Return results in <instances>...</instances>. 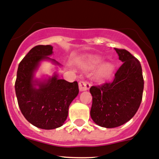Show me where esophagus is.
<instances>
[{
  "label": "esophagus",
  "mask_w": 159,
  "mask_h": 159,
  "mask_svg": "<svg viewBox=\"0 0 159 159\" xmlns=\"http://www.w3.org/2000/svg\"><path fill=\"white\" fill-rule=\"evenodd\" d=\"M78 86H79L80 91H87L91 88V84L88 81H81L78 83Z\"/></svg>",
  "instance_id": "esophagus-1"
}]
</instances>
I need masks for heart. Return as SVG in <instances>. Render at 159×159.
Returning <instances> with one entry per match:
<instances>
[{
  "instance_id": "obj_1",
  "label": "heart",
  "mask_w": 159,
  "mask_h": 159,
  "mask_svg": "<svg viewBox=\"0 0 159 159\" xmlns=\"http://www.w3.org/2000/svg\"><path fill=\"white\" fill-rule=\"evenodd\" d=\"M101 62V58L99 57H93L91 59L90 61L89 65H88V67L90 68H93V67L98 66L100 63ZM112 69H113V67L110 64H106L104 66L101 67V68L100 69L99 72H98V75H99L100 78H106L109 75L110 73H111Z\"/></svg>"
}]
</instances>
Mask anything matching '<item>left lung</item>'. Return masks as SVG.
I'll list each match as a JSON object with an SVG mask.
<instances>
[{
    "instance_id": "8db88e82",
    "label": "left lung",
    "mask_w": 159,
    "mask_h": 159,
    "mask_svg": "<svg viewBox=\"0 0 159 159\" xmlns=\"http://www.w3.org/2000/svg\"><path fill=\"white\" fill-rule=\"evenodd\" d=\"M114 49L123 62L114 78L90 88L91 116L96 124L105 128L117 127L133 117L142 102L144 88L139 61L127 50Z\"/></svg>"
}]
</instances>
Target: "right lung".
Returning a JSON list of instances; mask_svg holds the SVG:
<instances>
[{
  "mask_svg": "<svg viewBox=\"0 0 159 159\" xmlns=\"http://www.w3.org/2000/svg\"><path fill=\"white\" fill-rule=\"evenodd\" d=\"M52 49L50 45L33 47L20 62L15 81L21 113L31 124L43 129H53L64 124L68 107L79 92L77 81L58 79L57 75L43 81L33 80V73L39 62L50 59L48 56L52 54ZM51 60L58 64L55 59Z\"/></svg>",
  "mask_w": 159,
  "mask_h": 159,
  "instance_id": "obj_1",
  "label": "right lung"
}]
</instances>
